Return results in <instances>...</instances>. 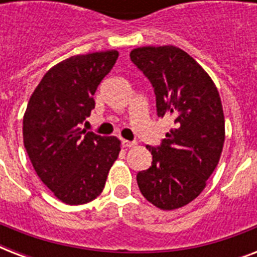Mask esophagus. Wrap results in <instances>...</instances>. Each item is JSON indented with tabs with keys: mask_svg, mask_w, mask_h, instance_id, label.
<instances>
[{
	"mask_svg": "<svg viewBox=\"0 0 257 257\" xmlns=\"http://www.w3.org/2000/svg\"><path fill=\"white\" fill-rule=\"evenodd\" d=\"M121 144L124 148H131V147H135L136 145V141H129V140H122L121 141Z\"/></svg>",
	"mask_w": 257,
	"mask_h": 257,
	"instance_id": "1",
	"label": "esophagus"
}]
</instances>
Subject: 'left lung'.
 <instances>
[{"label": "left lung", "instance_id": "obj_1", "mask_svg": "<svg viewBox=\"0 0 257 257\" xmlns=\"http://www.w3.org/2000/svg\"><path fill=\"white\" fill-rule=\"evenodd\" d=\"M131 60L148 77L156 94L159 117L175 122L153 148L152 165L137 173V184L155 207L172 211L203 192L219 164L225 140L223 105L215 82L177 46H143Z\"/></svg>", "mask_w": 257, "mask_h": 257}]
</instances>
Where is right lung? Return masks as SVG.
<instances>
[{"label": "right lung", "mask_w": 257, "mask_h": 257, "mask_svg": "<svg viewBox=\"0 0 257 257\" xmlns=\"http://www.w3.org/2000/svg\"><path fill=\"white\" fill-rule=\"evenodd\" d=\"M118 57L117 50L77 54L50 68L34 89L22 121L24 145L41 181L62 203L92 201L120 153L116 136L81 129L93 94Z\"/></svg>", "instance_id": "1"}]
</instances>
